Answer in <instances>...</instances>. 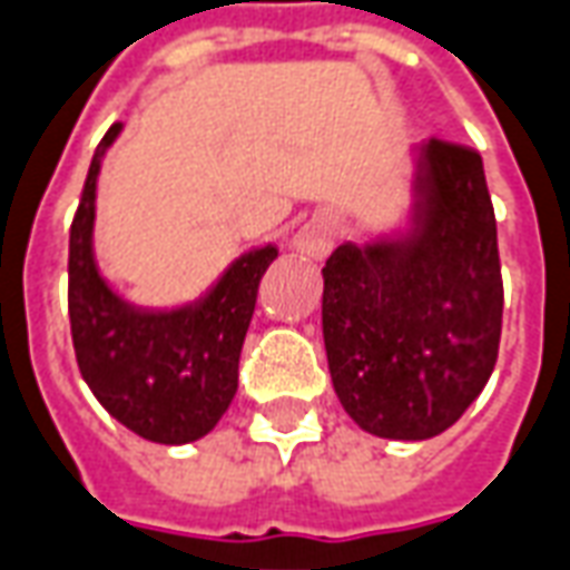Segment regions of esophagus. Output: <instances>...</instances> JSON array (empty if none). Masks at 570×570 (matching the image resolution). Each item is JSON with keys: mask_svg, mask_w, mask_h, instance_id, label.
<instances>
[{"mask_svg": "<svg viewBox=\"0 0 570 570\" xmlns=\"http://www.w3.org/2000/svg\"><path fill=\"white\" fill-rule=\"evenodd\" d=\"M334 239H337V229H334V224L325 220V217H316V220H309V224H304V227L297 229V236H294V248L304 254V257L322 261V257L334 248Z\"/></svg>", "mask_w": 570, "mask_h": 570, "instance_id": "obj_1", "label": "esophagus"}]
</instances>
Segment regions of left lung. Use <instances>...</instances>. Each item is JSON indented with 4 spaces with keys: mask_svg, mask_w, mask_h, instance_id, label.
Returning a JSON list of instances; mask_svg holds the SVG:
<instances>
[{
    "mask_svg": "<svg viewBox=\"0 0 570 570\" xmlns=\"http://www.w3.org/2000/svg\"><path fill=\"white\" fill-rule=\"evenodd\" d=\"M405 227L334 248L322 334L334 393L371 435L445 433L494 371L503 322L498 220L482 156L430 137Z\"/></svg>",
    "mask_w": 570,
    "mask_h": 570,
    "instance_id": "left-lung-1",
    "label": "left lung"
}]
</instances>
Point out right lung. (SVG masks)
<instances>
[{
	"mask_svg": "<svg viewBox=\"0 0 570 570\" xmlns=\"http://www.w3.org/2000/svg\"><path fill=\"white\" fill-rule=\"evenodd\" d=\"M119 131L122 125H112L95 149L70 227L72 350L85 383L116 421L147 442L187 445L227 414L257 285L278 252H245L193 304L147 309L122 301L95 261L100 163Z\"/></svg>",
	"mask_w": 570,
	"mask_h": 570,
	"instance_id": "right-lung-1",
	"label": "right lung"
}]
</instances>
